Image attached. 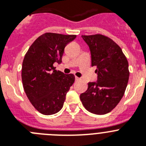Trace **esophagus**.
Listing matches in <instances>:
<instances>
[{
	"label": "esophagus",
	"mask_w": 146,
	"mask_h": 146,
	"mask_svg": "<svg viewBox=\"0 0 146 146\" xmlns=\"http://www.w3.org/2000/svg\"><path fill=\"white\" fill-rule=\"evenodd\" d=\"M75 79H76V81H79L81 79H80V78H79V77L76 76V77H75Z\"/></svg>",
	"instance_id": "obj_1"
}]
</instances>
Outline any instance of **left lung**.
<instances>
[{"mask_svg": "<svg viewBox=\"0 0 146 146\" xmlns=\"http://www.w3.org/2000/svg\"><path fill=\"white\" fill-rule=\"evenodd\" d=\"M82 37L90 48L97 82L88 83V90L80 95L81 102L89 112L105 114L124 95L130 74L128 60L120 46L107 36L96 34Z\"/></svg>", "mask_w": 146, "mask_h": 146, "instance_id": "left-lung-1", "label": "left lung"}]
</instances>
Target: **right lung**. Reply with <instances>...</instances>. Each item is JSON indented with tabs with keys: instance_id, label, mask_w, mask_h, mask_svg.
<instances>
[{
	"instance_id": "1",
	"label": "right lung",
	"mask_w": 146,
	"mask_h": 146,
	"mask_svg": "<svg viewBox=\"0 0 146 146\" xmlns=\"http://www.w3.org/2000/svg\"><path fill=\"white\" fill-rule=\"evenodd\" d=\"M76 35L46 33L39 36L24 56L21 78L26 95L38 112L56 113L63 107L66 94L75 76L55 70L53 64L62 62L64 47Z\"/></svg>"
}]
</instances>
